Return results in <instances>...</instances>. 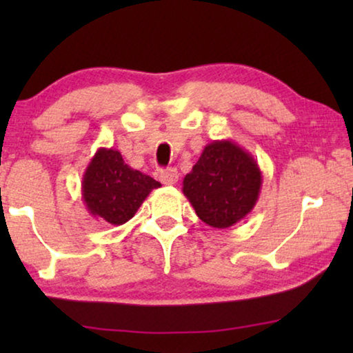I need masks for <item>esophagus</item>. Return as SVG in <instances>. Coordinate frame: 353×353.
I'll return each instance as SVG.
<instances>
[{
    "instance_id": "1",
    "label": "esophagus",
    "mask_w": 353,
    "mask_h": 353,
    "mask_svg": "<svg viewBox=\"0 0 353 353\" xmlns=\"http://www.w3.org/2000/svg\"><path fill=\"white\" fill-rule=\"evenodd\" d=\"M159 180H161L163 185H175L178 181V172L173 170V168H167V170L161 172Z\"/></svg>"
}]
</instances>
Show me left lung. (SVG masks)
<instances>
[{
  "label": "left lung",
  "mask_w": 353,
  "mask_h": 353,
  "mask_svg": "<svg viewBox=\"0 0 353 353\" xmlns=\"http://www.w3.org/2000/svg\"><path fill=\"white\" fill-rule=\"evenodd\" d=\"M262 190L255 159L231 139L212 141L183 180V194L212 228H230L248 216Z\"/></svg>",
  "instance_id": "obj_1"
}]
</instances>
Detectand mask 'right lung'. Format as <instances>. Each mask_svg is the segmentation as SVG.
I'll list each match as a JSON object with an SVG mask.
<instances>
[{"label":"right lung","mask_w":353,"mask_h":353,"mask_svg":"<svg viewBox=\"0 0 353 353\" xmlns=\"http://www.w3.org/2000/svg\"><path fill=\"white\" fill-rule=\"evenodd\" d=\"M156 188L161 183L127 165L117 149L99 148L83 173L81 197L96 220L119 226L137 214Z\"/></svg>","instance_id":"obj_1"}]
</instances>
